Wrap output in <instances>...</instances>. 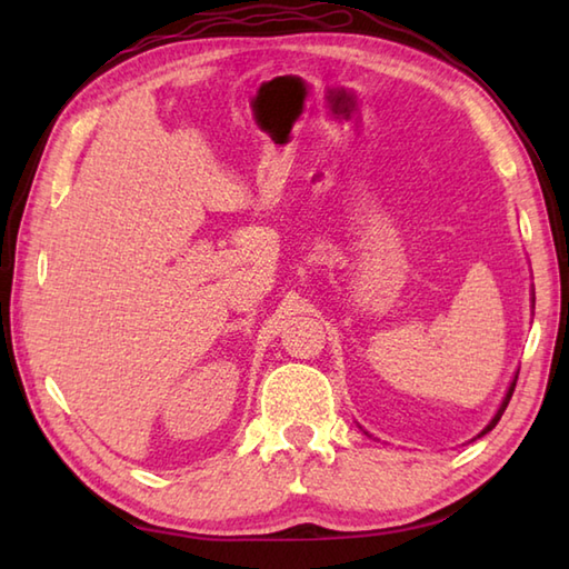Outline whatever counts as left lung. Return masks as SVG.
Here are the masks:
<instances>
[{
  "instance_id": "8db88e82",
  "label": "left lung",
  "mask_w": 569,
  "mask_h": 569,
  "mask_svg": "<svg viewBox=\"0 0 569 569\" xmlns=\"http://www.w3.org/2000/svg\"><path fill=\"white\" fill-rule=\"evenodd\" d=\"M516 379H518V373H516V377H513V381H511V386H509V391H506V396H503V401H501V406H499V410H497V416H493L491 418V422H489V426L485 428V430H481L479 432V438H481V435H487L491 428H497V422L501 420V416H503V410H506V406H509V401H511V396H513V389H516Z\"/></svg>"
}]
</instances>
